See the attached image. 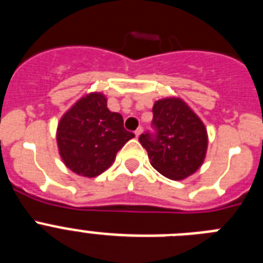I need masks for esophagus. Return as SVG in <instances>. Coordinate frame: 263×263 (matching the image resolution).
<instances>
[{"label": "esophagus", "instance_id": "34e87169", "mask_svg": "<svg viewBox=\"0 0 263 263\" xmlns=\"http://www.w3.org/2000/svg\"><path fill=\"white\" fill-rule=\"evenodd\" d=\"M142 127H138V129H137L136 130V132H134V134H136V137H137V138H138V137L139 136H141V134H142Z\"/></svg>", "mask_w": 263, "mask_h": 263}]
</instances>
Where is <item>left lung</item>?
Returning <instances> with one entry per match:
<instances>
[{"mask_svg": "<svg viewBox=\"0 0 263 263\" xmlns=\"http://www.w3.org/2000/svg\"><path fill=\"white\" fill-rule=\"evenodd\" d=\"M155 133L139 136L152 166L171 180H182L200 168L208 134L203 121L179 97L158 100L153 106Z\"/></svg>", "mask_w": 263, "mask_h": 263, "instance_id": "obj_1", "label": "left lung"}]
</instances>
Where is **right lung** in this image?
Listing matches in <instances>:
<instances>
[{
	"instance_id": "obj_1",
	"label": "right lung",
	"mask_w": 263,
	"mask_h": 263,
	"mask_svg": "<svg viewBox=\"0 0 263 263\" xmlns=\"http://www.w3.org/2000/svg\"><path fill=\"white\" fill-rule=\"evenodd\" d=\"M133 137L124 127L122 116L109 110L106 97L100 92L76 101L60 118L57 130L64 164L85 178H95L109 168L118 150Z\"/></svg>"
}]
</instances>
